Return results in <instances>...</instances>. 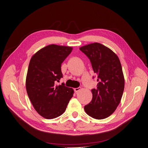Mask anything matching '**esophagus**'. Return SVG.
Listing matches in <instances>:
<instances>
[{
  "label": "esophagus",
  "instance_id": "1",
  "mask_svg": "<svg viewBox=\"0 0 148 148\" xmlns=\"http://www.w3.org/2000/svg\"><path fill=\"white\" fill-rule=\"evenodd\" d=\"M81 89H82L81 87H78V88H75L74 89V91H75V92H78Z\"/></svg>",
  "mask_w": 148,
  "mask_h": 148
}]
</instances>
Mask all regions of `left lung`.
I'll list each match as a JSON object with an SVG mask.
<instances>
[{"instance_id": "left-lung-1", "label": "left lung", "mask_w": 148, "mask_h": 148, "mask_svg": "<svg viewBox=\"0 0 148 148\" xmlns=\"http://www.w3.org/2000/svg\"><path fill=\"white\" fill-rule=\"evenodd\" d=\"M79 49L90 60L98 82L97 88L91 90L92 100L84 106V110L94 119L107 118L116 110L124 91L125 79L120 60L110 49L99 43L90 44Z\"/></svg>"}]
</instances>
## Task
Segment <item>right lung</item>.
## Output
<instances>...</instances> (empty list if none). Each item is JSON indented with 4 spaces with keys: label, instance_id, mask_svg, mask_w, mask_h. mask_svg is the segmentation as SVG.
Instances as JSON below:
<instances>
[{
    "label": "right lung",
    "instance_id": "right-lung-1",
    "mask_svg": "<svg viewBox=\"0 0 148 148\" xmlns=\"http://www.w3.org/2000/svg\"><path fill=\"white\" fill-rule=\"evenodd\" d=\"M72 47L49 45L32 57L26 75V88L35 110L52 119L61 116L73 96L74 90L64 83L57 85L62 78L61 64L72 51Z\"/></svg>",
    "mask_w": 148,
    "mask_h": 148
}]
</instances>
